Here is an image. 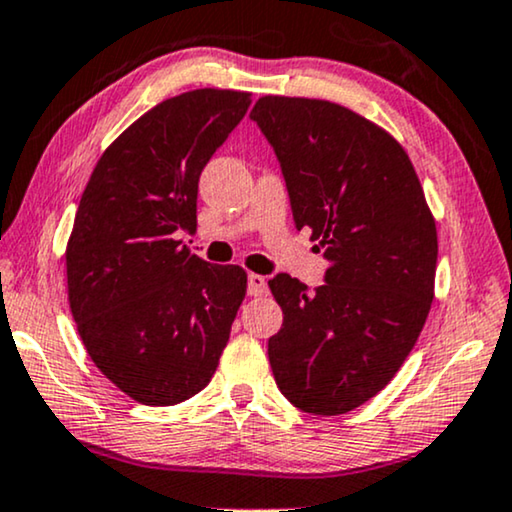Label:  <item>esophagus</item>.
I'll list each match as a JSON object with an SVG mask.
<instances>
[{
  "mask_svg": "<svg viewBox=\"0 0 512 512\" xmlns=\"http://www.w3.org/2000/svg\"><path fill=\"white\" fill-rule=\"evenodd\" d=\"M247 291H249V296H265V294H268V280H265L263 275H256V272H251Z\"/></svg>",
  "mask_w": 512,
  "mask_h": 512,
  "instance_id": "1",
  "label": "esophagus"
}]
</instances>
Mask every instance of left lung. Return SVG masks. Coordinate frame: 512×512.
Listing matches in <instances>:
<instances>
[{
    "mask_svg": "<svg viewBox=\"0 0 512 512\" xmlns=\"http://www.w3.org/2000/svg\"><path fill=\"white\" fill-rule=\"evenodd\" d=\"M251 119L275 150L296 228L329 261L310 291L275 275L282 329L268 341L277 388L305 414H348L390 383L426 324L437 230L407 152L343 105L263 96Z\"/></svg>",
    "mask_w": 512,
    "mask_h": 512,
    "instance_id": "left-lung-1",
    "label": "left lung"
}]
</instances>
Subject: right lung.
<instances>
[{"label": "right lung", "instance_id": "obj_1", "mask_svg": "<svg viewBox=\"0 0 512 512\" xmlns=\"http://www.w3.org/2000/svg\"><path fill=\"white\" fill-rule=\"evenodd\" d=\"M249 105L228 89L162 101L103 152L79 199L72 317L96 367L148 407L207 386L247 294L240 265L202 261L178 235L197 228L199 176Z\"/></svg>", "mask_w": 512, "mask_h": 512}]
</instances>
